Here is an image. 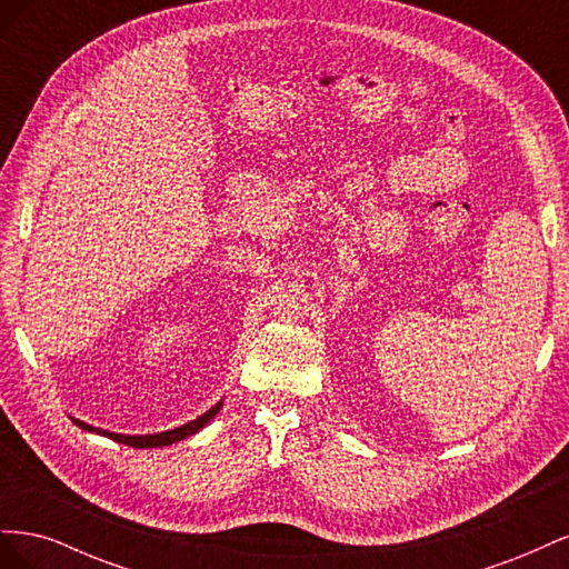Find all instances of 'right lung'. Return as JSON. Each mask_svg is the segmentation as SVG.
<instances>
[{"mask_svg": "<svg viewBox=\"0 0 569 569\" xmlns=\"http://www.w3.org/2000/svg\"><path fill=\"white\" fill-rule=\"evenodd\" d=\"M220 408H222V401H218L213 408L206 410L203 416H199L197 420H189L187 425H180V427H176V429H168V432H157V435H132V437H130V435L109 432V429H101V427H92V425L82 422V420H78V418H71V420H73L80 429H84V432L104 435V437H109V439H113V441H118V443L134 446V449H161V446H170V443H176V441H182V439H187V437L197 435L203 425H209V422L218 416Z\"/></svg>", "mask_w": 569, "mask_h": 569, "instance_id": "right-lung-1", "label": "right lung"}]
</instances>
